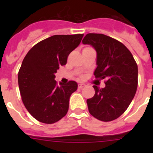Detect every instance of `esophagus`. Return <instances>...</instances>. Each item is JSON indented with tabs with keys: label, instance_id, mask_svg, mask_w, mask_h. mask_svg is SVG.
I'll return each instance as SVG.
<instances>
[{
	"label": "esophagus",
	"instance_id": "1",
	"mask_svg": "<svg viewBox=\"0 0 153 153\" xmlns=\"http://www.w3.org/2000/svg\"><path fill=\"white\" fill-rule=\"evenodd\" d=\"M84 86H85V84H78V88H79V89H82V88L84 87Z\"/></svg>",
	"mask_w": 153,
	"mask_h": 153
}]
</instances>
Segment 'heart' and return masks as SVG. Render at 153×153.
<instances>
[{
    "mask_svg": "<svg viewBox=\"0 0 153 153\" xmlns=\"http://www.w3.org/2000/svg\"><path fill=\"white\" fill-rule=\"evenodd\" d=\"M86 48H89V47H86Z\"/></svg>",
    "mask_w": 153,
    "mask_h": 153,
    "instance_id": "b5f03b06",
    "label": "heart"
}]
</instances>
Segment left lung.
<instances>
[{
  "mask_svg": "<svg viewBox=\"0 0 153 153\" xmlns=\"http://www.w3.org/2000/svg\"><path fill=\"white\" fill-rule=\"evenodd\" d=\"M82 43L97 52L95 78L106 79L104 88L93 86L95 95L86 101L89 112L100 121H113L124 113L135 96L138 66L130 51L107 35L89 33Z\"/></svg>",
  "mask_w": 153,
  "mask_h": 153,
  "instance_id": "1",
  "label": "left lung"
}]
</instances>
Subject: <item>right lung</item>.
<instances>
[{
	"label": "right lung",
	"instance_id": "obj_1",
	"mask_svg": "<svg viewBox=\"0 0 153 153\" xmlns=\"http://www.w3.org/2000/svg\"><path fill=\"white\" fill-rule=\"evenodd\" d=\"M84 34L56 35L35 44L24 58L18 72L21 98L38 121L54 124L67 115L72 93L78 84L55 80L57 70L67 64L68 55L81 43Z\"/></svg>",
	"mask_w": 153,
	"mask_h": 153
}]
</instances>
